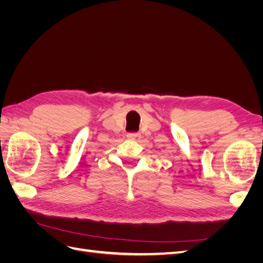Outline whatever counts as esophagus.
Wrapping results in <instances>:
<instances>
[{
	"label": "esophagus",
	"instance_id": "obj_1",
	"mask_svg": "<svg viewBox=\"0 0 263 263\" xmlns=\"http://www.w3.org/2000/svg\"><path fill=\"white\" fill-rule=\"evenodd\" d=\"M139 137H140V134H139V133L132 132V133L127 134V138L130 139V140H138Z\"/></svg>",
	"mask_w": 263,
	"mask_h": 263
}]
</instances>
